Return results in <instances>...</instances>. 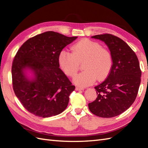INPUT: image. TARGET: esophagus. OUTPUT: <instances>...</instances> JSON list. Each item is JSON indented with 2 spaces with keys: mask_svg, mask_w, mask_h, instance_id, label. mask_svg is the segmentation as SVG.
<instances>
[{
  "mask_svg": "<svg viewBox=\"0 0 148 148\" xmlns=\"http://www.w3.org/2000/svg\"><path fill=\"white\" fill-rule=\"evenodd\" d=\"M84 88H81V87H77L76 88H75V90H84Z\"/></svg>",
  "mask_w": 148,
  "mask_h": 148,
  "instance_id": "obj_1",
  "label": "esophagus"
}]
</instances>
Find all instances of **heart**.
I'll return each mask as SVG.
<instances>
[{
    "mask_svg": "<svg viewBox=\"0 0 148 148\" xmlns=\"http://www.w3.org/2000/svg\"><path fill=\"white\" fill-rule=\"evenodd\" d=\"M72 52L62 50L58 55V64L63 73L73 77L82 62L85 71L73 78L74 84L80 87L92 84L97 79L102 80L108 76L112 66L111 53L96 42L82 39L72 47Z\"/></svg>",
    "mask_w": 148,
    "mask_h": 148,
    "instance_id": "obj_1",
    "label": "heart"
}]
</instances>
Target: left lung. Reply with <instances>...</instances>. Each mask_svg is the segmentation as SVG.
Returning <instances> with one entry per match:
<instances>
[{
	"instance_id": "obj_1",
	"label": "left lung",
	"mask_w": 148,
	"mask_h": 148,
	"mask_svg": "<svg viewBox=\"0 0 148 148\" xmlns=\"http://www.w3.org/2000/svg\"><path fill=\"white\" fill-rule=\"evenodd\" d=\"M107 45L112 66L107 79L94 88L97 97L89 103L97 116L112 117L126 111L134 103L141 83V71L135 52L124 40L109 34L92 36Z\"/></svg>"
}]
</instances>
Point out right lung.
I'll return each mask as SVG.
<instances>
[{"mask_svg":"<svg viewBox=\"0 0 148 148\" xmlns=\"http://www.w3.org/2000/svg\"><path fill=\"white\" fill-rule=\"evenodd\" d=\"M77 38L47 31L30 38L18 49L12 66L13 89L29 112L48 117L67 107L75 86L59 68L58 58Z\"/></svg>","mask_w":148,"mask_h":148,"instance_id":"add662e5","label":"right lung"}]
</instances>
